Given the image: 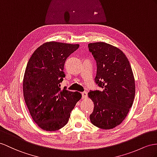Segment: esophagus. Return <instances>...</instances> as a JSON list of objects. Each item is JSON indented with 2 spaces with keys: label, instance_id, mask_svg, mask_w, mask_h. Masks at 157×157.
I'll return each mask as SVG.
<instances>
[{
  "label": "esophagus",
  "instance_id": "1",
  "mask_svg": "<svg viewBox=\"0 0 157 157\" xmlns=\"http://www.w3.org/2000/svg\"><path fill=\"white\" fill-rule=\"evenodd\" d=\"M82 99H86L87 97V91H83L82 93Z\"/></svg>",
  "mask_w": 157,
  "mask_h": 157
}]
</instances>
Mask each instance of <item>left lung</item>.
<instances>
[{"label":"left lung","instance_id":"left-lung-1","mask_svg":"<svg viewBox=\"0 0 157 157\" xmlns=\"http://www.w3.org/2000/svg\"><path fill=\"white\" fill-rule=\"evenodd\" d=\"M97 64L95 83L100 90H90L94 103L90 118L94 125L111 129L122 123L132 107L135 79L130 63L119 48L105 42L88 44Z\"/></svg>","mask_w":157,"mask_h":157}]
</instances>
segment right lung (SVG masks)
<instances>
[{
  "label": "right lung",
  "mask_w": 157,
  "mask_h": 157,
  "mask_svg": "<svg viewBox=\"0 0 157 157\" xmlns=\"http://www.w3.org/2000/svg\"><path fill=\"white\" fill-rule=\"evenodd\" d=\"M79 44L51 42L34 51L27 63L23 80V93L33 120L42 129L54 131L67 124L82 95L62 90L60 83L66 59L78 49Z\"/></svg>",
  "instance_id": "1"
}]
</instances>
